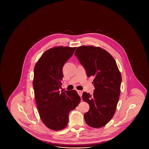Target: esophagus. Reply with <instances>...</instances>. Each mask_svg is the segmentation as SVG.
I'll return each instance as SVG.
<instances>
[{"mask_svg": "<svg viewBox=\"0 0 149 149\" xmlns=\"http://www.w3.org/2000/svg\"><path fill=\"white\" fill-rule=\"evenodd\" d=\"M77 92H78V94L79 95V96H80V97H81L82 94H83V92H82L81 91H78Z\"/></svg>", "mask_w": 149, "mask_h": 149, "instance_id": "34e87169", "label": "esophagus"}]
</instances>
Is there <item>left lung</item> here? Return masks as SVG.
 I'll use <instances>...</instances> for the list:
<instances>
[{"label":"left lung","mask_w":149,"mask_h":149,"mask_svg":"<svg viewBox=\"0 0 149 149\" xmlns=\"http://www.w3.org/2000/svg\"><path fill=\"white\" fill-rule=\"evenodd\" d=\"M75 55L84 68L87 77L94 78L93 94L84 92L82 95L90 107L84 115L85 122L92 127H102L115 113L120 95V72L113 57L99 47H78Z\"/></svg>","instance_id":"8db88e82"}]
</instances>
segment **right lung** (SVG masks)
I'll return each mask as SVG.
<instances>
[{
  "instance_id": "obj_1",
  "label": "right lung",
  "mask_w": 149,
  "mask_h": 149,
  "mask_svg": "<svg viewBox=\"0 0 149 149\" xmlns=\"http://www.w3.org/2000/svg\"><path fill=\"white\" fill-rule=\"evenodd\" d=\"M77 47H55L47 50L36 64L33 86L40 117L46 127L58 131L65 127L69 113L78 106L80 97L75 91H59L63 68Z\"/></svg>"
}]
</instances>
